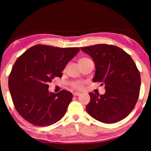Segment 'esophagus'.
<instances>
[{
    "label": "esophagus",
    "instance_id": "1",
    "mask_svg": "<svg viewBox=\"0 0 151 151\" xmlns=\"http://www.w3.org/2000/svg\"><path fill=\"white\" fill-rule=\"evenodd\" d=\"M81 93H79V92H75L73 93V95H75V96H78V95H81Z\"/></svg>",
    "mask_w": 151,
    "mask_h": 151
}]
</instances>
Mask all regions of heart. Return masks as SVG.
<instances>
[{
    "instance_id": "b5f03b06",
    "label": "heart",
    "mask_w": 151,
    "mask_h": 151,
    "mask_svg": "<svg viewBox=\"0 0 151 151\" xmlns=\"http://www.w3.org/2000/svg\"><path fill=\"white\" fill-rule=\"evenodd\" d=\"M82 59H86V58H82ZM83 83L81 82H76L73 84V87L77 89H82L83 88Z\"/></svg>"
}]
</instances>
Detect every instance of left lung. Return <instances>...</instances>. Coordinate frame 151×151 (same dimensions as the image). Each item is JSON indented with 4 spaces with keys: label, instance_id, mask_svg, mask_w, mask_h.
Listing matches in <instances>:
<instances>
[{
    "label": "left lung",
    "instance_id": "8db88e82",
    "mask_svg": "<svg viewBox=\"0 0 151 151\" xmlns=\"http://www.w3.org/2000/svg\"><path fill=\"white\" fill-rule=\"evenodd\" d=\"M95 63L93 82L105 86L104 95L89 93L86 111L102 123H115L126 117L139 97L140 73L132 58L117 46L98 44L81 47Z\"/></svg>",
    "mask_w": 151,
    "mask_h": 151
}]
</instances>
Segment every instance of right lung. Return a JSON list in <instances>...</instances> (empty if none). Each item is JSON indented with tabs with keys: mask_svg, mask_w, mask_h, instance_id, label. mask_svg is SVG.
<instances>
[{
	"mask_svg": "<svg viewBox=\"0 0 151 151\" xmlns=\"http://www.w3.org/2000/svg\"><path fill=\"white\" fill-rule=\"evenodd\" d=\"M80 51L78 47L60 48L44 45L30 47L12 67L8 88L16 110L36 126H49L65 114L72 101L69 91L49 92V83L62 77L67 64Z\"/></svg>",
	"mask_w": 151,
	"mask_h": 151,
	"instance_id": "add662e5",
	"label": "right lung"
}]
</instances>
